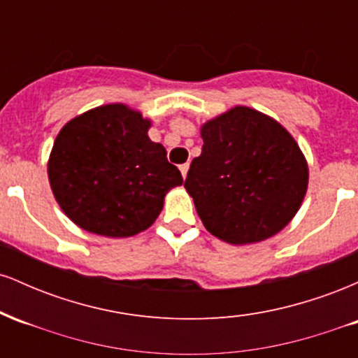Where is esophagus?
I'll list each match as a JSON object with an SVG mask.
<instances>
[{
    "label": "esophagus",
    "instance_id": "obj_1",
    "mask_svg": "<svg viewBox=\"0 0 358 358\" xmlns=\"http://www.w3.org/2000/svg\"><path fill=\"white\" fill-rule=\"evenodd\" d=\"M188 168H190V165H188V163H185V165L180 166V171H182V176H183V178H187Z\"/></svg>",
    "mask_w": 358,
    "mask_h": 358
}]
</instances>
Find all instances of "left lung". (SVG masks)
I'll return each mask as SVG.
<instances>
[{"label":"left lung","mask_w":358,"mask_h":358,"mask_svg":"<svg viewBox=\"0 0 358 358\" xmlns=\"http://www.w3.org/2000/svg\"><path fill=\"white\" fill-rule=\"evenodd\" d=\"M185 188L212 236L229 244L269 239L301 207L308 163L294 138L256 109L236 106L200 129Z\"/></svg>","instance_id":"8db88e82"}]
</instances>
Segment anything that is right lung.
<instances>
[{"label":"right lung","instance_id":"obj_1","mask_svg":"<svg viewBox=\"0 0 358 358\" xmlns=\"http://www.w3.org/2000/svg\"><path fill=\"white\" fill-rule=\"evenodd\" d=\"M150 126L138 110L108 104L62 127L48 180L73 224L104 237H131L153 225L165 195L183 178L163 145L148 138Z\"/></svg>","mask_w":358,"mask_h":358}]
</instances>
